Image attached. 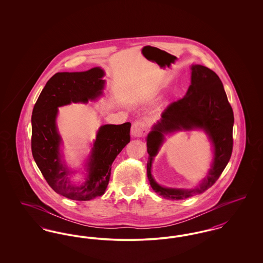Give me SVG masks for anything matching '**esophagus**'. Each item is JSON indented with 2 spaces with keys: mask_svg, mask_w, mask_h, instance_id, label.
Segmentation results:
<instances>
[{
  "mask_svg": "<svg viewBox=\"0 0 263 263\" xmlns=\"http://www.w3.org/2000/svg\"><path fill=\"white\" fill-rule=\"evenodd\" d=\"M147 132H148V127L145 124V122L137 120V121H135L132 124V127H131V134H132V136H134V137H143V136H145L147 134Z\"/></svg>",
  "mask_w": 263,
  "mask_h": 263,
  "instance_id": "esophagus-1",
  "label": "esophagus"
}]
</instances>
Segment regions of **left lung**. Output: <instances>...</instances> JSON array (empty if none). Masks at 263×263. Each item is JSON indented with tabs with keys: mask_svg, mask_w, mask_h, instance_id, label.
Wrapping results in <instances>:
<instances>
[{
	"mask_svg": "<svg viewBox=\"0 0 263 263\" xmlns=\"http://www.w3.org/2000/svg\"><path fill=\"white\" fill-rule=\"evenodd\" d=\"M191 70V85L186 95L163 110L162 119L154 125L147 137L150 156L147 175L151 186L163 198L172 200L186 199L211 187L225 170L233 152L234 112L220 78L205 66L194 65ZM193 127L205 129L213 140L215 149L213 168L199 188L186 191L162 188L153 180L150 167L152 158L162 142L163 134Z\"/></svg>",
	"mask_w": 263,
	"mask_h": 263,
	"instance_id": "left-lung-1",
	"label": "left lung"
}]
</instances>
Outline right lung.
Returning <instances> with one entry per match:
<instances>
[{
    "label": "right lung",
    "instance_id": "1",
    "mask_svg": "<svg viewBox=\"0 0 263 263\" xmlns=\"http://www.w3.org/2000/svg\"><path fill=\"white\" fill-rule=\"evenodd\" d=\"M104 73L100 68L86 72L56 73L38 97L31 116V151L38 168L50 187L72 200L88 201L104 193L111 164L130 142L131 123L101 126L88 163V177L83 185L73 184L70 172L61 163V138L55 124L58 107L71 102H87L101 93Z\"/></svg>",
    "mask_w": 263,
    "mask_h": 263
}]
</instances>
